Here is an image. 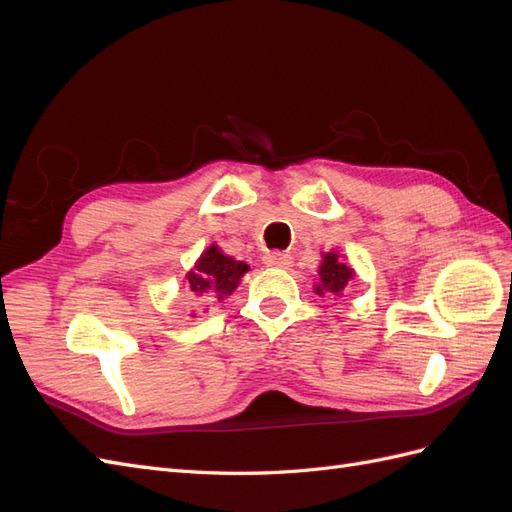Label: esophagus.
<instances>
[{"label": "esophagus", "mask_w": 512, "mask_h": 512, "mask_svg": "<svg viewBox=\"0 0 512 512\" xmlns=\"http://www.w3.org/2000/svg\"><path fill=\"white\" fill-rule=\"evenodd\" d=\"M265 265L273 269H288L292 265V256L286 252H269L265 256Z\"/></svg>", "instance_id": "esophagus-1"}]
</instances>
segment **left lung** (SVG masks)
<instances>
[{"mask_svg": "<svg viewBox=\"0 0 512 512\" xmlns=\"http://www.w3.org/2000/svg\"><path fill=\"white\" fill-rule=\"evenodd\" d=\"M318 275H320V282L316 284L314 290L322 297L324 292L342 294L346 284L354 277V271L350 269V265H346L342 258H339V254L327 252V254H322V265L318 269Z\"/></svg>", "mask_w": 512, "mask_h": 512, "instance_id": "1", "label": "left lung"}]
</instances>
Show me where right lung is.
Masks as SVG:
<instances>
[{"label":"right lung","mask_w":512,"mask_h":512,"mask_svg":"<svg viewBox=\"0 0 512 512\" xmlns=\"http://www.w3.org/2000/svg\"><path fill=\"white\" fill-rule=\"evenodd\" d=\"M250 267L241 260L226 256L218 245H211L200 254L194 269L185 275L188 277V292L205 299H224L235 292L241 277Z\"/></svg>","instance_id":"obj_1"}]
</instances>
